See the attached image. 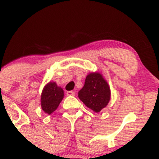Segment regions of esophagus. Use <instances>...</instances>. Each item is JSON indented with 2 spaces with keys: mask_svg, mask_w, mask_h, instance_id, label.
I'll list each match as a JSON object with an SVG mask.
<instances>
[{
  "mask_svg": "<svg viewBox=\"0 0 159 159\" xmlns=\"http://www.w3.org/2000/svg\"><path fill=\"white\" fill-rule=\"evenodd\" d=\"M75 93L73 91H67L66 92V96H75Z\"/></svg>",
  "mask_w": 159,
  "mask_h": 159,
  "instance_id": "1",
  "label": "esophagus"
}]
</instances>
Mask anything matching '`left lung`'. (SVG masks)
Instances as JSON below:
<instances>
[{
	"instance_id": "8db88e82",
	"label": "left lung",
	"mask_w": 159,
	"mask_h": 159,
	"mask_svg": "<svg viewBox=\"0 0 159 159\" xmlns=\"http://www.w3.org/2000/svg\"><path fill=\"white\" fill-rule=\"evenodd\" d=\"M78 97L87 107L98 113L110 101V87L101 74L92 72L86 78L83 88L78 92Z\"/></svg>"
}]
</instances>
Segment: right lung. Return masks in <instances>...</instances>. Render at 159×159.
<instances>
[{"mask_svg":"<svg viewBox=\"0 0 159 159\" xmlns=\"http://www.w3.org/2000/svg\"><path fill=\"white\" fill-rule=\"evenodd\" d=\"M64 92L55 82H49L45 86L41 95L42 109L46 114H51L59 106L63 98Z\"/></svg>","mask_w":159,"mask_h":159,"instance_id":"obj_1","label":"right lung"}]
</instances>
